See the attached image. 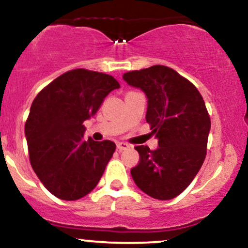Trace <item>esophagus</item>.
<instances>
[{
    "label": "esophagus",
    "mask_w": 248,
    "mask_h": 248,
    "mask_svg": "<svg viewBox=\"0 0 248 248\" xmlns=\"http://www.w3.org/2000/svg\"><path fill=\"white\" fill-rule=\"evenodd\" d=\"M116 148H118L119 152H122V150L129 149L130 146H129V144L124 143V142H118V144H116Z\"/></svg>",
    "instance_id": "1"
}]
</instances>
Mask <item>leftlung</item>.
<instances>
[{"label": "left lung", "instance_id": "obj_1", "mask_svg": "<svg viewBox=\"0 0 248 248\" xmlns=\"http://www.w3.org/2000/svg\"><path fill=\"white\" fill-rule=\"evenodd\" d=\"M124 80L146 93V120L158 140L156 150L135 147L140 162L130 170L134 182L153 198L177 197L205 160L211 121L203 96L192 82L163 65L130 71Z\"/></svg>", "mask_w": 248, "mask_h": 248}]
</instances>
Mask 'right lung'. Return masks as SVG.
<instances>
[{"label":"right lung","instance_id":"right-lung-1","mask_svg":"<svg viewBox=\"0 0 248 248\" xmlns=\"http://www.w3.org/2000/svg\"><path fill=\"white\" fill-rule=\"evenodd\" d=\"M120 84L112 76L85 69L59 76L37 94L25 122L30 163L56 197L77 201L100 181L115 143L88 138L82 124Z\"/></svg>","mask_w":248,"mask_h":248}]
</instances>
